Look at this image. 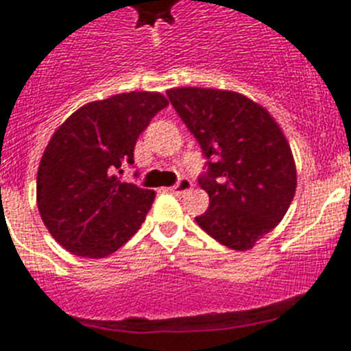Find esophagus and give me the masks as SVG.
I'll return each instance as SVG.
<instances>
[{"mask_svg":"<svg viewBox=\"0 0 351 351\" xmlns=\"http://www.w3.org/2000/svg\"><path fill=\"white\" fill-rule=\"evenodd\" d=\"M191 188H193V184H191L190 179L182 178V179H179L178 184L170 188V191H172V193H176V195H182V193H188Z\"/></svg>","mask_w":351,"mask_h":351,"instance_id":"34e87169","label":"esophagus"}]
</instances>
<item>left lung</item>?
Masks as SVG:
<instances>
[{"mask_svg": "<svg viewBox=\"0 0 351 351\" xmlns=\"http://www.w3.org/2000/svg\"><path fill=\"white\" fill-rule=\"evenodd\" d=\"M167 95L213 158L198 179L210 200L195 218L198 226L230 250H251L278 226L295 195V160L283 130L267 108L241 93L173 88Z\"/></svg>", "mask_w": 351, "mask_h": 351, "instance_id": "left-lung-1", "label": "left lung"}]
</instances>
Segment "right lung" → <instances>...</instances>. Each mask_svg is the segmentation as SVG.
Wrapping results in <instances>:
<instances>
[{
	"instance_id": "1",
	"label": "right lung",
	"mask_w": 351,
	"mask_h": 351,
	"mask_svg": "<svg viewBox=\"0 0 351 351\" xmlns=\"http://www.w3.org/2000/svg\"><path fill=\"white\" fill-rule=\"evenodd\" d=\"M169 100L130 91L86 104L49 141L36 173V204L56 243L73 255L104 258L144 223L153 190L123 182L137 138Z\"/></svg>"
}]
</instances>
